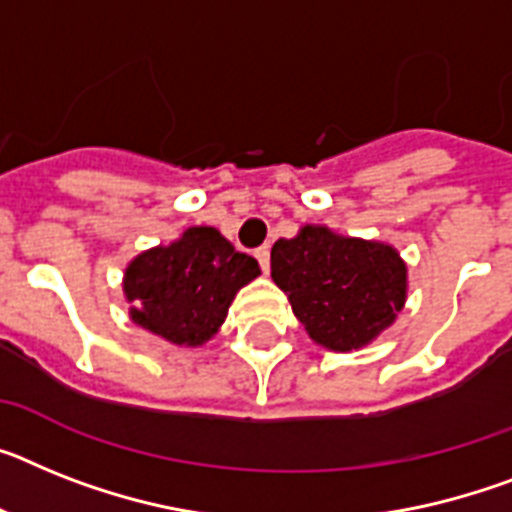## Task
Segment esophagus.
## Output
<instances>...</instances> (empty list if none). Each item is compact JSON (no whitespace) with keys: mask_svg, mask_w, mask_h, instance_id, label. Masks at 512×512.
<instances>
[{"mask_svg":"<svg viewBox=\"0 0 512 512\" xmlns=\"http://www.w3.org/2000/svg\"><path fill=\"white\" fill-rule=\"evenodd\" d=\"M255 257H257V263H260V268H263L265 273H268V270H270V249L268 247L255 249Z\"/></svg>","mask_w":512,"mask_h":512,"instance_id":"1","label":"esophagus"}]
</instances>
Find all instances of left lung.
<instances>
[{
    "label": "left lung",
    "instance_id": "left-lung-1",
    "mask_svg": "<svg viewBox=\"0 0 512 512\" xmlns=\"http://www.w3.org/2000/svg\"><path fill=\"white\" fill-rule=\"evenodd\" d=\"M270 276L309 338L330 351L362 349L406 304V263L390 244L302 226L270 249Z\"/></svg>",
    "mask_w": 512,
    "mask_h": 512
}]
</instances>
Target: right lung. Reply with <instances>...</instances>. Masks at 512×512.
<instances>
[{
  "label": "right lung",
  "instance_id": "right-lung-1",
  "mask_svg": "<svg viewBox=\"0 0 512 512\" xmlns=\"http://www.w3.org/2000/svg\"><path fill=\"white\" fill-rule=\"evenodd\" d=\"M260 276L213 226H192L169 247L145 249L124 270L132 322L176 343L203 346L223 325L236 291Z\"/></svg>",
  "mask_w": 512,
  "mask_h": 512
}]
</instances>
